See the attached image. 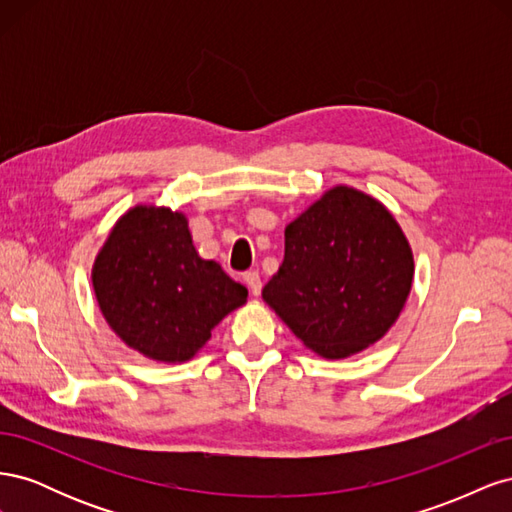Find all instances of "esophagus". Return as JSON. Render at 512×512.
Wrapping results in <instances>:
<instances>
[{
  "label": "esophagus",
  "mask_w": 512,
  "mask_h": 512,
  "mask_svg": "<svg viewBox=\"0 0 512 512\" xmlns=\"http://www.w3.org/2000/svg\"><path fill=\"white\" fill-rule=\"evenodd\" d=\"M243 280H245V284H247V288H250V292L252 294H260V290H262V282H260V275H258V271H247L245 275H243Z\"/></svg>",
  "instance_id": "34e87169"
}]
</instances>
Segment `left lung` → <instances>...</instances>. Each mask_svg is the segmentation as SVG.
Masks as SVG:
<instances>
[{
    "label": "left lung",
    "mask_w": 512,
    "mask_h": 512,
    "mask_svg": "<svg viewBox=\"0 0 512 512\" xmlns=\"http://www.w3.org/2000/svg\"><path fill=\"white\" fill-rule=\"evenodd\" d=\"M280 271L262 297L327 359L361 352L391 329L412 288L410 245L378 200L333 188L286 226Z\"/></svg>",
    "instance_id": "8db88e82"
}]
</instances>
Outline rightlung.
<instances>
[{
    "label": "right lung",
    "instance_id": "1",
    "mask_svg": "<svg viewBox=\"0 0 512 512\" xmlns=\"http://www.w3.org/2000/svg\"><path fill=\"white\" fill-rule=\"evenodd\" d=\"M94 290L111 329L149 359L181 363L203 348L247 288L192 245L188 222L136 207L113 228L94 265Z\"/></svg>",
    "mask_w": 512,
    "mask_h": 512
}]
</instances>
